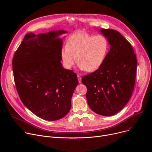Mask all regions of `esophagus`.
I'll use <instances>...</instances> for the list:
<instances>
[{
    "label": "esophagus",
    "mask_w": 152,
    "mask_h": 152,
    "mask_svg": "<svg viewBox=\"0 0 152 152\" xmlns=\"http://www.w3.org/2000/svg\"><path fill=\"white\" fill-rule=\"evenodd\" d=\"M77 79H78V81H79V83H81V77L80 76V75H77Z\"/></svg>",
    "instance_id": "obj_1"
}]
</instances>
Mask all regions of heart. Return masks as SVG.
I'll list each match as a JSON object with an SVG mask.
<instances>
[{"label":"heart","mask_w":152,"mask_h":152,"mask_svg":"<svg viewBox=\"0 0 152 152\" xmlns=\"http://www.w3.org/2000/svg\"><path fill=\"white\" fill-rule=\"evenodd\" d=\"M108 49L109 42L104 36L77 33L71 36L67 46L61 49V61L64 66L69 69L77 60L81 70L92 72L102 65Z\"/></svg>","instance_id":"1"}]
</instances>
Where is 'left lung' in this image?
Listing matches in <instances>:
<instances>
[{"mask_svg":"<svg viewBox=\"0 0 152 152\" xmlns=\"http://www.w3.org/2000/svg\"><path fill=\"white\" fill-rule=\"evenodd\" d=\"M110 45V51L100 67L84 76L86 99L91 109L110 116L121 111L129 100L135 84L137 58L131 44L119 33L101 29Z\"/></svg>","mask_w":152,"mask_h":152,"instance_id":"8db88e82","label":"left lung"}]
</instances>
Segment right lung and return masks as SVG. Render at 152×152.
Wrapping results in <instances>:
<instances>
[{
    "instance_id": "obj_1",
    "label": "right lung",
    "mask_w": 152,
    "mask_h": 152,
    "mask_svg": "<svg viewBox=\"0 0 152 152\" xmlns=\"http://www.w3.org/2000/svg\"><path fill=\"white\" fill-rule=\"evenodd\" d=\"M66 31L36 35L28 33L12 60L16 87L20 98L31 111L47 121L65 116L78 84L77 75L61 65L63 40Z\"/></svg>"
}]
</instances>
